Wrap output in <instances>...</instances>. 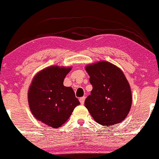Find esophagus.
Here are the masks:
<instances>
[{
    "instance_id": "34e87169",
    "label": "esophagus",
    "mask_w": 159,
    "mask_h": 159,
    "mask_svg": "<svg viewBox=\"0 0 159 159\" xmlns=\"http://www.w3.org/2000/svg\"><path fill=\"white\" fill-rule=\"evenodd\" d=\"M85 99H86L85 97H82V98H80L79 101H80V103H81V104H84V101H85Z\"/></svg>"
}]
</instances>
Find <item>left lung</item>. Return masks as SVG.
<instances>
[{"label": "left lung", "mask_w": 159, "mask_h": 159, "mask_svg": "<svg viewBox=\"0 0 159 159\" xmlns=\"http://www.w3.org/2000/svg\"><path fill=\"white\" fill-rule=\"evenodd\" d=\"M86 70L92 90L84 104L94 120L107 126L123 121L129 113L132 95L122 70L107 61L88 65Z\"/></svg>", "instance_id": "8db88e82"}]
</instances>
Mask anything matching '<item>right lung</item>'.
Returning a JSON list of instances; mask_svg holds the SVG:
<instances>
[{
    "label": "right lung",
    "mask_w": 159,
    "mask_h": 159,
    "mask_svg": "<svg viewBox=\"0 0 159 159\" xmlns=\"http://www.w3.org/2000/svg\"><path fill=\"white\" fill-rule=\"evenodd\" d=\"M71 68L53 66L34 78L29 90V103L33 115L48 125L59 128L80 104L71 87L63 85Z\"/></svg>",
    "instance_id": "right-lung-1"
}]
</instances>
